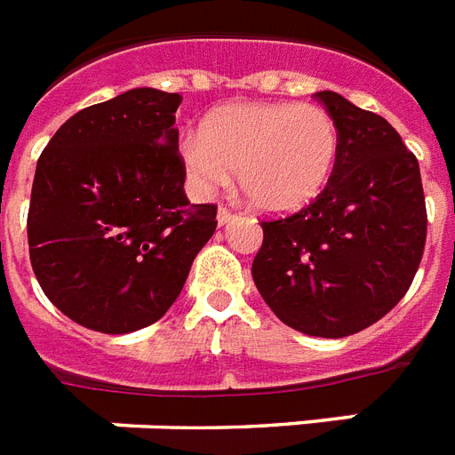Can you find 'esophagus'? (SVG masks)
<instances>
[{
  "mask_svg": "<svg viewBox=\"0 0 455 455\" xmlns=\"http://www.w3.org/2000/svg\"><path fill=\"white\" fill-rule=\"evenodd\" d=\"M230 220H235V213H232L230 209L220 206V209H218V225H228Z\"/></svg>",
  "mask_w": 455,
  "mask_h": 455,
  "instance_id": "obj_1",
  "label": "esophagus"
}]
</instances>
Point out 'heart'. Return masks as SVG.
Wrapping results in <instances>:
<instances>
[{
  "instance_id": "1",
  "label": "heart",
  "mask_w": 455,
  "mask_h": 455,
  "mask_svg": "<svg viewBox=\"0 0 455 455\" xmlns=\"http://www.w3.org/2000/svg\"><path fill=\"white\" fill-rule=\"evenodd\" d=\"M340 136L324 108L312 103H239L211 112L202 133L180 140L185 173L211 192L235 171L256 209L291 213L324 192Z\"/></svg>"
}]
</instances>
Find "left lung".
I'll use <instances>...</instances> for the list:
<instances>
[{
    "instance_id": "8db88e82",
    "label": "left lung",
    "mask_w": 455,
    "mask_h": 455,
    "mask_svg": "<svg viewBox=\"0 0 455 455\" xmlns=\"http://www.w3.org/2000/svg\"><path fill=\"white\" fill-rule=\"evenodd\" d=\"M340 136L336 169L312 204L263 220L253 282L286 326L345 338L404 298L425 249L427 213L413 152L376 112L315 93Z\"/></svg>"
}]
</instances>
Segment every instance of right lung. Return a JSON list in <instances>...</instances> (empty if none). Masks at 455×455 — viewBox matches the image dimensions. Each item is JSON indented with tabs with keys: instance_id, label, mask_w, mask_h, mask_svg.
Segmentation results:
<instances>
[{
	"instance_id": "1",
	"label": "right lung",
	"mask_w": 455,
	"mask_h": 455,
	"mask_svg": "<svg viewBox=\"0 0 455 455\" xmlns=\"http://www.w3.org/2000/svg\"><path fill=\"white\" fill-rule=\"evenodd\" d=\"M180 100L131 89L84 108L39 157L32 270L51 303L86 329L131 333L164 317L216 232V206L185 197Z\"/></svg>"
}]
</instances>
